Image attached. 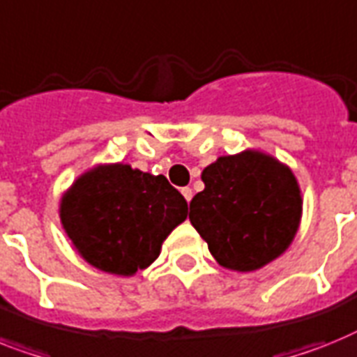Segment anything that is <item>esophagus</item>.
<instances>
[{"label": "esophagus", "instance_id": "1", "mask_svg": "<svg viewBox=\"0 0 357 357\" xmlns=\"http://www.w3.org/2000/svg\"><path fill=\"white\" fill-rule=\"evenodd\" d=\"M181 194H183L185 199H187L188 204H190V199H192V188H190V187H183V188H181Z\"/></svg>", "mask_w": 357, "mask_h": 357}]
</instances>
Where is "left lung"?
I'll list each match as a JSON object with an SVG mask.
<instances>
[{
  "label": "left lung",
  "instance_id": "obj_1",
  "mask_svg": "<svg viewBox=\"0 0 357 357\" xmlns=\"http://www.w3.org/2000/svg\"><path fill=\"white\" fill-rule=\"evenodd\" d=\"M202 181L205 188L190 202L188 220L220 266L257 271L294 242L303 196L288 165L249 149L205 167Z\"/></svg>",
  "mask_w": 357,
  "mask_h": 357
}]
</instances>
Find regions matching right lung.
<instances>
[{"mask_svg":"<svg viewBox=\"0 0 357 357\" xmlns=\"http://www.w3.org/2000/svg\"><path fill=\"white\" fill-rule=\"evenodd\" d=\"M58 213L86 262L132 277L158 259L167 236L187 218L188 205L165 176L104 163L75 179Z\"/></svg>","mask_w":357,"mask_h":357,"instance_id":"1","label":"right lung"}]
</instances>
